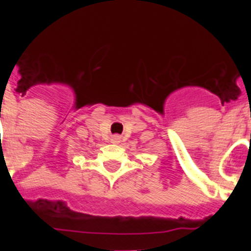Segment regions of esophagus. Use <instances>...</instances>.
Listing matches in <instances>:
<instances>
[{"mask_svg": "<svg viewBox=\"0 0 251 251\" xmlns=\"http://www.w3.org/2000/svg\"><path fill=\"white\" fill-rule=\"evenodd\" d=\"M117 139H118V137H114V141H117Z\"/></svg>", "mask_w": 251, "mask_h": 251, "instance_id": "1", "label": "esophagus"}]
</instances>
